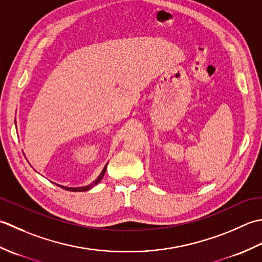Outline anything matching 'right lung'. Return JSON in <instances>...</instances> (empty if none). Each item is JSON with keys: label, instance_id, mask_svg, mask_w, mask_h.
<instances>
[{"label": "right lung", "instance_id": "obj_1", "mask_svg": "<svg viewBox=\"0 0 262 262\" xmlns=\"http://www.w3.org/2000/svg\"><path fill=\"white\" fill-rule=\"evenodd\" d=\"M106 168H107V164L105 165L104 168H103V170H101L100 174L97 176V179H96V180L94 181V182H92V183L88 184V185H84V186H77V188H72V186H64V185H60V184H56V185L61 186V188H62V189H64V190L72 191V192H83V191H88V190H90V189H93L95 185H97V184L100 182L101 179L104 178L105 172H106Z\"/></svg>", "mask_w": 262, "mask_h": 262}]
</instances>
